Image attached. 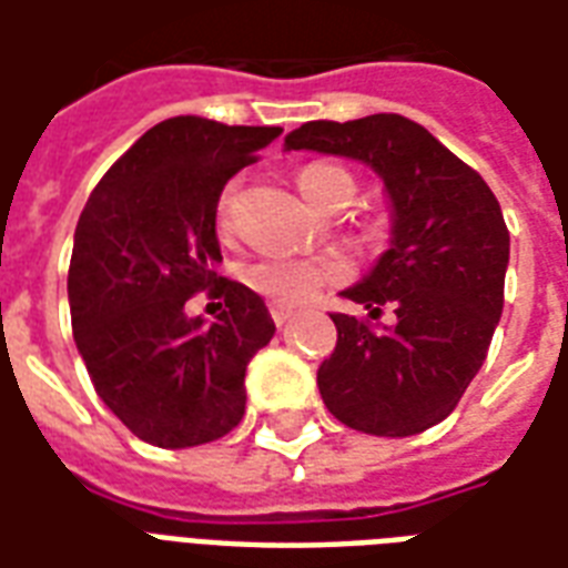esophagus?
<instances>
[{"label":"esophagus","instance_id":"obj_1","mask_svg":"<svg viewBox=\"0 0 568 568\" xmlns=\"http://www.w3.org/2000/svg\"><path fill=\"white\" fill-rule=\"evenodd\" d=\"M271 316H273V322H276V328H283V325H288V322L295 320L297 313L288 307H271Z\"/></svg>","mask_w":568,"mask_h":568}]
</instances>
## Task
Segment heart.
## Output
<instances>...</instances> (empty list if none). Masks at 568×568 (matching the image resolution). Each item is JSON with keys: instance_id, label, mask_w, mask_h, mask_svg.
Here are the masks:
<instances>
[{"instance_id": "b5f03b06", "label": "heart", "mask_w": 568, "mask_h": 568, "mask_svg": "<svg viewBox=\"0 0 568 568\" xmlns=\"http://www.w3.org/2000/svg\"><path fill=\"white\" fill-rule=\"evenodd\" d=\"M295 185L313 210H325L328 203L341 197L353 200V191H356L353 175L334 163H307L297 173ZM231 203H234V187H224L215 206L222 227L231 215ZM344 273L346 264L341 258H261L252 261L243 276L261 297L273 301L276 307H297L316 295L325 283L341 280Z\"/></svg>"}]
</instances>
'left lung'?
Listing matches in <instances>:
<instances>
[{
  "label": "left lung",
  "mask_w": 568,
  "mask_h": 568,
  "mask_svg": "<svg viewBox=\"0 0 568 568\" xmlns=\"http://www.w3.org/2000/svg\"><path fill=\"white\" fill-rule=\"evenodd\" d=\"M285 151L349 158L381 175L389 248L344 297L371 320L334 313L337 346L316 371L325 407L344 426L407 438L450 417L499 325L511 236L480 175L402 115L307 121Z\"/></svg>",
  "instance_id": "left-lung-1"
}]
</instances>
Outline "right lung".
<instances>
[{
	"label": "right lung",
	"mask_w": 568,
	"mask_h": 568,
	"mask_svg": "<svg viewBox=\"0 0 568 568\" xmlns=\"http://www.w3.org/2000/svg\"><path fill=\"white\" fill-rule=\"evenodd\" d=\"M280 133L166 118L81 212L67 285L75 346L103 405L154 447L210 444L246 414V365L276 325L252 288L219 271L215 206ZM203 287L225 301L212 323L184 313Z\"/></svg>",
	"instance_id": "add662e5"
}]
</instances>
